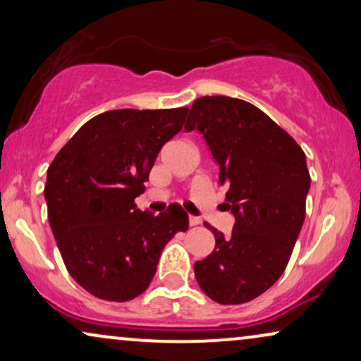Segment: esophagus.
I'll list each match as a JSON object with an SVG mask.
<instances>
[{
  "mask_svg": "<svg viewBox=\"0 0 361 361\" xmlns=\"http://www.w3.org/2000/svg\"><path fill=\"white\" fill-rule=\"evenodd\" d=\"M199 224H200V219H199V216L189 215V225H190V226H197Z\"/></svg>",
  "mask_w": 361,
  "mask_h": 361,
  "instance_id": "esophagus-1",
  "label": "esophagus"
}]
</instances>
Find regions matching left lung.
<instances>
[{
	"label": "left lung",
	"instance_id": "obj_1",
	"mask_svg": "<svg viewBox=\"0 0 361 361\" xmlns=\"http://www.w3.org/2000/svg\"><path fill=\"white\" fill-rule=\"evenodd\" d=\"M185 130H199L219 162L230 236L205 224L215 250L194 264L200 289L219 304L250 302L284 273L305 219L310 176L294 137L251 103L200 97Z\"/></svg>",
	"mask_w": 361,
	"mask_h": 361
}]
</instances>
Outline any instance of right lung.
<instances>
[{
  "instance_id": "right-lung-1",
  "label": "right lung",
  "mask_w": 361,
  "mask_h": 361,
  "mask_svg": "<svg viewBox=\"0 0 361 361\" xmlns=\"http://www.w3.org/2000/svg\"><path fill=\"white\" fill-rule=\"evenodd\" d=\"M185 116V106L100 113L49 166L44 197L54 238L68 274L98 299L126 302L145 293L162 248L189 228L179 204L159 215L135 204Z\"/></svg>"
}]
</instances>
